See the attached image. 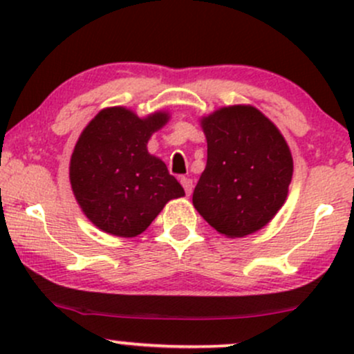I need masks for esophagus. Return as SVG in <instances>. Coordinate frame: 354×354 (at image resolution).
<instances>
[{
	"label": "esophagus",
	"instance_id": "esophagus-1",
	"mask_svg": "<svg viewBox=\"0 0 354 354\" xmlns=\"http://www.w3.org/2000/svg\"><path fill=\"white\" fill-rule=\"evenodd\" d=\"M180 181H181V185H183V188H185V191H186V194H191V191H193V180H191V178H186V176H181L180 178Z\"/></svg>",
	"mask_w": 354,
	"mask_h": 354
}]
</instances>
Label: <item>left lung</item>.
Listing matches in <instances>:
<instances>
[{"mask_svg":"<svg viewBox=\"0 0 354 354\" xmlns=\"http://www.w3.org/2000/svg\"><path fill=\"white\" fill-rule=\"evenodd\" d=\"M208 160L193 205L214 230L241 238L278 213L293 176V158L278 128L253 106H228L201 121Z\"/></svg>","mask_w":354,"mask_h":354,"instance_id":"obj_1","label":"left lung"}]
</instances>
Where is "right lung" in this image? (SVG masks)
Returning <instances> with one entry per match:
<instances>
[{
	"mask_svg": "<svg viewBox=\"0 0 354 354\" xmlns=\"http://www.w3.org/2000/svg\"><path fill=\"white\" fill-rule=\"evenodd\" d=\"M166 113L138 118L124 108L98 113L81 133L70 163L73 193L93 225L133 238L185 189L166 165L146 149Z\"/></svg>",
	"mask_w": 354,
	"mask_h": 354,
	"instance_id": "obj_1",
	"label": "right lung"
}]
</instances>
